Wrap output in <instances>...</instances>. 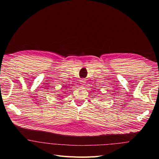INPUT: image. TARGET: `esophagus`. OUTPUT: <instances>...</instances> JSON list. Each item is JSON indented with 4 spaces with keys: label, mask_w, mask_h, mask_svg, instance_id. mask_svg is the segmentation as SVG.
Instances as JSON below:
<instances>
[{
    "label": "esophagus",
    "mask_w": 159,
    "mask_h": 159,
    "mask_svg": "<svg viewBox=\"0 0 159 159\" xmlns=\"http://www.w3.org/2000/svg\"><path fill=\"white\" fill-rule=\"evenodd\" d=\"M80 83L82 86H84V84H86V80L84 79H82V80H80Z\"/></svg>",
    "instance_id": "34e87169"
}]
</instances>
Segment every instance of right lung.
I'll list each match as a JSON object with an SVG mask.
<instances>
[{"label": "right lung", "instance_id": "right-lung-1", "mask_svg": "<svg viewBox=\"0 0 159 159\" xmlns=\"http://www.w3.org/2000/svg\"><path fill=\"white\" fill-rule=\"evenodd\" d=\"M65 93H63V94H64ZM64 95H58V97H64Z\"/></svg>", "mask_w": 159, "mask_h": 159}]
</instances>
